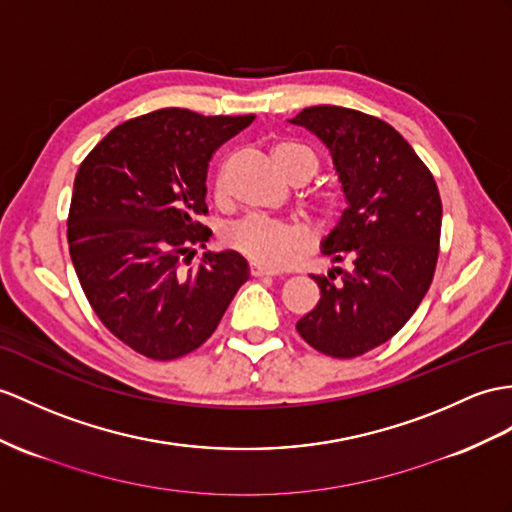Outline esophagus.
Wrapping results in <instances>:
<instances>
[{"instance_id":"esophagus-1","label":"esophagus","mask_w":512,"mask_h":512,"mask_svg":"<svg viewBox=\"0 0 512 512\" xmlns=\"http://www.w3.org/2000/svg\"><path fill=\"white\" fill-rule=\"evenodd\" d=\"M249 273H252L254 278H271V276H278L276 269H269V267L260 265V263H252V265H249Z\"/></svg>"}]
</instances>
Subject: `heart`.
Listing matches in <instances>:
<instances>
[{
  "instance_id": "b5f03b06",
  "label": "heart",
  "mask_w": 512,
  "mask_h": 512,
  "mask_svg": "<svg viewBox=\"0 0 512 512\" xmlns=\"http://www.w3.org/2000/svg\"><path fill=\"white\" fill-rule=\"evenodd\" d=\"M273 160L286 178L293 173L304 171L313 176L319 167V160L313 149L293 141H280L271 149ZM315 210L330 219L336 213V199L321 197L315 202ZM308 243V234L302 226L291 221L269 219V217H247L236 223L228 232V245L241 252L254 263L265 265L269 269H282L304 252Z\"/></svg>"
}]
</instances>
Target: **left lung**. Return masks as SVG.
<instances>
[{
    "label": "left lung",
    "instance_id": "obj_1",
    "mask_svg": "<svg viewBox=\"0 0 512 512\" xmlns=\"http://www.w3.org/2000/svg\"><path fill=\"white\" fill-rule=\"evenodd\" d=\"M291 123L328 145L347 208L323 241L336 263L310 276L319 304L297 321L317 352L356 358L386 343L428 293L441 241V195L430 169L389 123L343 106H310Z\"/></svg>",
    "mask_w": 512,
    "mask_h": 512
}]
</instances>
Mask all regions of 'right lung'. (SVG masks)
<instances>
[{
    "label": "right lung",
    "instance_id": "add662e5",
    "mask_svg": "<svg viewBox=\"0 0 512 512\" xmlns=\"http://www.w3.org/2000/svg\"><path fill=\"white\" fill-rule=\"evenodd\" d=\"M254 115L160 108L121 123L82 160L67 219L69 254L99 321L152 360L208 341L247 282L241 254L206 252V173Z\"/></svg>",
    "mask_w": 512,
    "mask_h": 512
}]
</instances>
